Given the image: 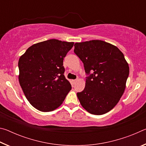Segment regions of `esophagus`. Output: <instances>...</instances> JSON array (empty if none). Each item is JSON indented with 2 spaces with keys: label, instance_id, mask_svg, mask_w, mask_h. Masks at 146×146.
I'll use <instances>...</instances> for the list:
<instances>
[{
  "label": "esophagus",
  "instance_id": "esophagus-1",
  "mask_svg": "<svg viewBox=\"0 0 146 146\" xmlns=\"http://www.w3.org/2000/svg\"><path fill=\"white\" fill-rule=\"evenodd\" d=\"M76 81H77V80H76V79H75V80H72V82L73 83V84H75L76 82Z\"/></svg>",
  "mask_w": 146,
  "mask_h": 146
}]
</instances>
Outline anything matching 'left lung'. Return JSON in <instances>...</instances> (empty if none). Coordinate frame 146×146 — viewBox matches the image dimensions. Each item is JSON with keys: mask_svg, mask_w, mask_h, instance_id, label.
I'll return each mask as SVG.
<instances>
[{"mask_svg": "<svg viewBox=\"0 0 146 146\" xmlns=\"http://www.w3.org/2000/svg\"><path fill=\"white\" fill-rule=\"evenodd\" d=\"M74 46L88 75L85 88L77 93L80 103L91 114H105L117 104L124 92L128 64L117 47L104 41L92 40Z\"/></svg>", "mask_w": 146, "mask_h": 146, "instance_id": "obj_1", "label": "left lung"}]
</instances>
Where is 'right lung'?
Returning a JSON list of instances; mask_svg holds the SVG:
<instances>
[{
  "label": "right lung",
  "mask_w": 146,
  "mask_h": 146,
  "mask_svg": "<svg viewBox=\"0 0 146 146\" xmlns=\"http://www.w3.org/2000/svg\"><path fill=\"white\" fill-rule=\"evenodd\" d=\"M74 42L50 39L33 44L19 60V80L29 103L40 111L58 108L71 90L63 60Z\"/></svg>",
  "instance_id": "add662e5"
}]
</instances>
